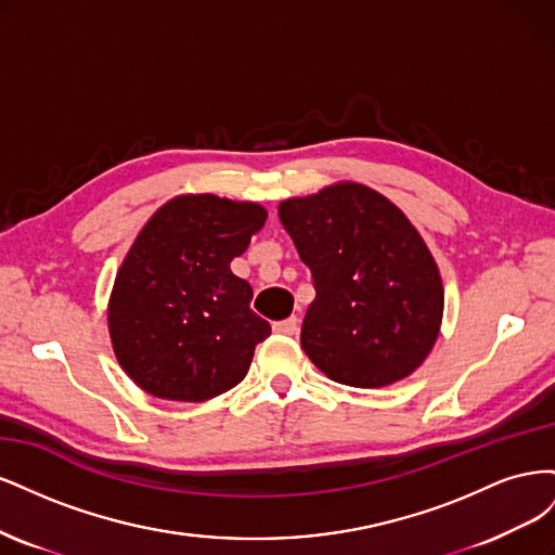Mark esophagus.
I'll use <instances>...</instances> for the list:
<instances>
[{"label":"esophagus","mask_w":555,"mask_h":555,"mask_svg":"<svg viewBox=\"0 0 555 555\" xmlns=\"http://www.w3.org/2000/svg\"><path fill=\"white\" fill-rule=\"evenodd\" d=\"M273 331L280 335H294L298 331V319L289 317V319H282V322L273 324Z\"/></svg>","instance_id":"1"}]
</instances>
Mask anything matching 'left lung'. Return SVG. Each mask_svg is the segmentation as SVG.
<instances>
[{"instance_id":"obj_1","label":"left lung","mask_w":555,"mask_h":555,"mask_svg":"<svg viewBox=\"0 0 555 555\" xmlns=\"http://www.w3.org/2000/svg\"><path fill=\"white\" fill-rule=\"evenodd\" d=\"M278 215L317 289L300 328L308 359L359 389L412 375L440 335L444 287L408 215L351 180L282 201Z\"/></svg>"}]
</instances>
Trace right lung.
Instances as JSON below:
<instances>
[{
	"mask_svg": "<svg viewBox=\"0 0 555 555\" xmlns=\"http://www.w3.org/2000/svg\"><path fill=\"white\" fill-rule=\"evenodd\" d=\"M251 201L180 194L150 217L117 268L108 300L115 359L150 396L204 402L233 389L271 326L249 310L231 261L263 229Z\"/></svg>",
	"mask_w": 555,
	"mask_h": 555,
	"instance_id": "1",
	"label": "right lung"
}]
</instances>
